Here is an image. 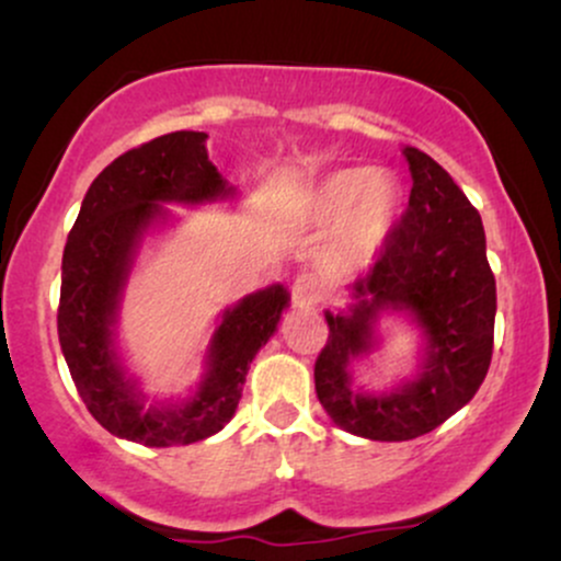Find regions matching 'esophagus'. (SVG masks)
<instances>
[{"label": "esophagus", "instance_id": "1", "mask_svg": "<svg viewBox=\"0 0 561 561\" xmlns=\"http://www.w3.org/2000/svg\"><path fill=\"white\" fill-rule=\"evenodd\" d=\"M293 298H295V306L313 308L321 298H324V285H321L319 276L300 274L293 285Z\"/></svg>", "mask_w": 561, "mask_h": 561}]
</instances>
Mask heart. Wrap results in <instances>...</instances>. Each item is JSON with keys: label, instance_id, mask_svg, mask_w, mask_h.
Masks as SVG:
<instances>
[{"label": "heart", "instance_id": "1", "mask_svg": "<svg viewBox=\"0 0 561 561\" xmlns=\"http://www.w3.org/2000/svg\"><path fill=\"white\" fill-rule=\"evenodd\" d=\"M401 214V186L369 165L327 173L308 192V216L321 231L340 229L334 261L353 266L388 240Z\"/></svg>", "mask_w": 561, "mask_h": 561}]
</instances>
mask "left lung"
I'll list each match as a JSON object with an SVG mask.
<instances>
[{
	"mask_svg": "<svg viewBox=\"0 0 561 561\" xmlns=\"http://www.w3.org/2000/svg\"><path fill=\"white\" fill-rule=\"evenodd\" d=\"M403 156L414 179L409 208L375 268L353 285V306L324 313L330 337L313 366L317 396L332 422L345 433L390 443L433 433L472 401L491 366L495 321V279L480 214L427 152L405 147ZM382 310L409 312L428 347L420 378L369 397L352 390L346 366L374 346Z\"/></svg>",
	"mask_w": 561,
	"mask_h": 561,
	"instance_id": "obj_1",
	"label": "left lung"
}]
</instances>
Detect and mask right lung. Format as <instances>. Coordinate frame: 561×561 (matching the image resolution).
<instances>
[{
    "instance_id": "add662e5",
    "label": "right lung",
    "mask_w": 561,
    "mask_h": 561,
    "mask_svg": "<svg viewBox=\"0 0 561 561\" xmlns=\"http://www.w3.org/2000/svg\"><path fill=\"white\" fill-rule=\"evenodd\" d=\"M208 134L173 131L115 158L89 186L62 253L57 334L81 401L107 433L150 448L205 440L234 416L244 375L268 343L287 289L272 285L224 311L195 396L179 405H145L113 343L134 255L145 231L165 218L160 203H210L234 186L208 160Z\"/></svg>"
}]
</instances>
